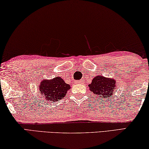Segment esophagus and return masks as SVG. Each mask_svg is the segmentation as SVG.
Listing matches in <instances>:
<instances>
[{
	"mask_svg": "<svg viewBox=\"0 0 149 149\" xmlns=\"http://www.w3.org/2000/svg\"><path fill=\"white\" fill-rule=\"evenodd\" d=\"M82 82L83 81H81V80H79V81H77V84H81Z\"/></svg>",
	"mask_w": 149,
	"mask_h": 149,
	"instance_id": "obj_1",
	"label": "esophagus"
}]
</instances>
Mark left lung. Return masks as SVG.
<instances>
[{"label":"left lung","instance_id":"8db88e82","mask_svg":"<svg viewBox=\"0 0 149 149\" xmlns=\"http://www.w3.org/2000/svg\"><path fill=\"white\" fill-rule=\"evenodd\" d=\"M116 83V80L111 77L98 75L94 77L88 86L89 90L93 92L97 97H100L101 100H103L113 96L117 87Z\"/></svg>","mask_w":149,"mask_h":149}]
</instances>
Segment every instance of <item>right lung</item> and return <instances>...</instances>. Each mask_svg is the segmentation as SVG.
I'll return each instance as SVG.
<instances>
[{
    "instance_id": "right-lung-1",
    "label": "right lung",
    "mask_w": 149,
    "mask_h": 149,
    "mask_svg": "<svg viewBox=\"0 0 149 149\" xmlns=\"http://www.w3.org/2000/svg\"><path fill=\"white\" fill-rule=\"evenodd\" d=\"M71 88L69 84H65L61 77H55L52 79H43L40 82L39 93L46 100L58 101L62 100Z\"/></svg>"
}]
</instances>
